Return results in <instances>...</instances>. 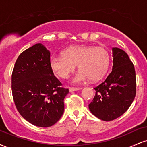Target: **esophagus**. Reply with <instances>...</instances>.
<instances>
[{"label":"esophagus","mask_w":147,"mask_h":147,"mask_svg":"<svg viewBox=\"0 0 147 147\" xmlns=\"http://www.w3.org/2000/svg\"><path fill=\"white\" fill-rule=\"evenodd\" d=\"M79 88H75V87H70L69 88V91L70 92H73V91H77L79 90Z\"/></svg>","instance_id":"1"}]
</instances>
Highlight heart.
<instances>
[{
    "label": "heart",
    "mask_w": 147,
    "mask_h": 147,
    "mask_svg": "<svg viewBox=\"0 0 147 147\" xmlns=\"http://www.w3.org/2000/svg\"><path fill=\"white\" fill-rule=\"evenodd\" d=\"M109 63L110 55L105 48L84 45L70 47L62 52V56L52 57L50 61L52 71L62 79L68 78L78 65L79 71L73 79L75 83L100 79L105 75Z\"/></svg>",
    "instance_id": "obj_1"
}]
</instances>
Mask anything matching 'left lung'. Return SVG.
<instances>
[{"label": "left lung", "instance_id": "8db88e82", "mask_svg": "<svg viewBox=\"0 0 147 147\" xmlns=\"http://www.w3.org/2000/svg\"><path fill=\"white\" fill-rule=\"evenodd\" d=\"M113 68L104 82L94 88L96 92L88 105L95 117L111 121L123 115L136 94V70L124 50L113 48Z\"/></svg>", "mask_w": 147, "mask_h": 147}]
</instances>
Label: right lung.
<instances>
[{
  "label": "right lung",
  "instance_id": "obj_1",
  "mask_svg": "<svg viewBox=\"0 0 147 147\" xmlns=\"http://www.w3.org/2000/svg\"><path fill=\"white\" fill-rule=\"evenodd\" d=\"M50 61V51L36 43L18 56L11 75L12 96L18 113L40 127H49L59 120L69 92L54 75Z\"/></svg>",
  "mask_w": 147,
  "mask_h": 147
}]
</instances>
